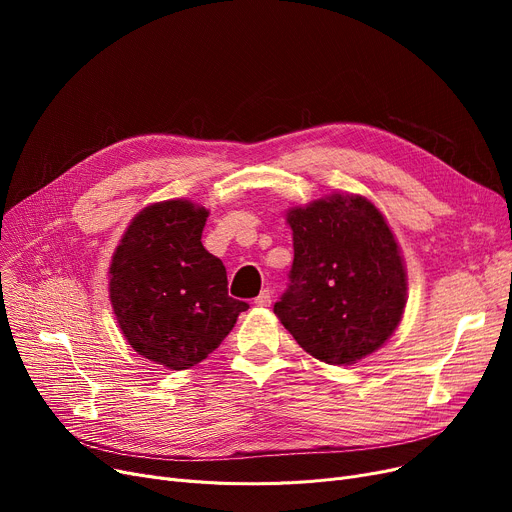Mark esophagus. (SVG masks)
Masks as SVG:
<instances>
[{"mask_svg":"<svg viewBox=\"0 0 512 512\" xmlns=\"http://www.w3.org/2000/svg\"><path fill=\"white\" fill-rule=\"evenodd\" d=\"M255 305H257V307H270V305H272V292L267 290V288L261 290L259 297L255 299Z\"/></svg>","mask_w":512,"mask_h":512,"instance_id":"esophagus-1","label":"esophagus"}]
</instances>
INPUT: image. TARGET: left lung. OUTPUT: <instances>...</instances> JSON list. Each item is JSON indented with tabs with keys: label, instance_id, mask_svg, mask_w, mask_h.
<instances>
[{
	"label": "left lung",
	"instance_id": "left-lung-1",
	"mask_svg": "<svg viewBox=\"0 0 512 512\" xmlns=\"http://www.w3.org/2000/svg\"><path fill=\"white\" fill-rule=\"evenodd\" d=\"M294 261L274 305L282 326L328 365L382 348L407 307V265L384 213L367 197L332 193L286 211Z\"/></svg>",
	"mask_w": 512,
	"mask_h": 512
}]
</instances>
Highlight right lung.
<instances>
[{
	"mask_svg": "<svg viewBox=\"0 0 512 512\" xmlns=\"http://www.w3.org/2000/svg\"><path fill=\"white\" fill-rule=\"evenodd\" d=\"M209 209L188 199L134 215L110 263V303L128 344L180 371L222 344L249 305L228 297L224 263L205 251Z\"/></svg>",
	"mask_w": 512,
	"mask_h": 512,
	"instance_id": "right-lung-1",
	"label": "right lung"
}]
</instances>
